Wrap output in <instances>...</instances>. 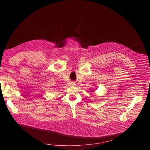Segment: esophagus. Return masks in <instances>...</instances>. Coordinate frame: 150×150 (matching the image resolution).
Wrapping results in <instances>:
<instances>
[{"label": "esophagus", "mask_w": 150, "mask_h": 150, "mask_svg": "<svg viewBox=\"0 0 150 150\" xmlns=\"http://www.w3.org/2000/svg\"><path fill=\"white\" fill-rule=\"evenodd\" d=\"M71 83H72V84H74V82H71Z\"/></svg>", "instance_id": "1"}]
</instances>
